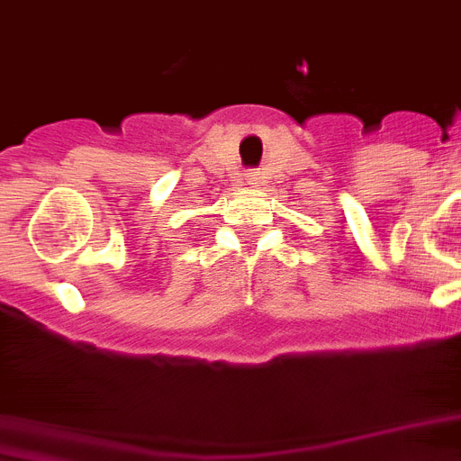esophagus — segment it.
Listing matches in <instances>:
<instances>
[{"instance_id":"obj_1","label":"esophagus","mask_w":461,"mask_h":461,"mask_svg":"<svg viewBox=\"0 0 461 461\" xmlns=\"http://www.w3.org/2000/svg\"><path fill=\"white\" fill-rule=\"evenodd\" d=\"M250 185H255V178H250Z\"/></svg>"}]
</instances>
